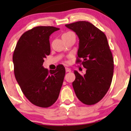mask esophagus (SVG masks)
Wrapping results in <instances>:
<instances>
[{
    "mask_svg": "<svg viewBox=\"0 0 131 131\" xmlns=\"http://www.w3.org/2000/svg\"><path fill=\"white\" fill-rule=\"evenodd\" d=\"M66 72H71V69H69V68L66 67Z\"/></svg>",
    "mask_w": 131,
    "mask_h": 131,
    "instance_id": "34e87169",
    "label": "esophagus"
}]
</instances>
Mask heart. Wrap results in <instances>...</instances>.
<instances>
[{"mask_svg":"<svg viewBox=\"0 0 131 131\" xmlns=\"http://www.w3.org/2000/svg\"><path fill=\"white\" fill-rule=\"evenodd\" d=\"M70 33V31L69 32H67V33H64V34H67V33ZM63 34V35H64Z\"/></svg>","mask_w":131,"mask_h":131,"instance_id":"b5f03b06","label":"heart"}]
</instances>
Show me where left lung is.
<instances>
[{"label": "left lung", "instance_id": "left-lung-1", "mask_svg": "<svg viewBox=\"0 0 131 131\" xmlns=\"http://www.w3.org/2000/svg\"><path fill=\"white\" fill-rule=\"evenodd\" d=\"M66 26L79 37L76 62H81L86 69L84 76L74 71L76 79L72 85L75 94L85 104H95L108 91L113 75L114 61L107 37L88 21H78Z\"/></svg>", "mask_w": 131, "mask_h": 131}]
</instances>
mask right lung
I'll list each match as a JSON object with an SVG mask.
<instances>
[{
	"mask_svg": "<svg viewBox=\"0 0 131 131\" xmlns=\"http://www.w3.org/2000/svg\"><path fill=\"white\" fill-rule=\"evenodd\" d=\"M60 30L52 26H38L24 33L14 50V74L21 91L30 102L47 108L58 99L66 74L59 65L55 70L43 67L51 52L49 36Z\"/></svg>",
	"mask_w": 131,
	"mask_h": 131,
	"instance_id": "1",
	"label": "right lung"
}]
</instances>
